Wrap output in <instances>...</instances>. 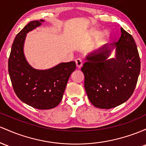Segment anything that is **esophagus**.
Here are the masks:
<instances>
[{
  "mask_svg": "<svg viewBox=\"0 0 146 146\" xmlns=\"http://www.w3.org/2000/svg\"><path fill=\"white\" fill-rule=\"evenodd\" d=\"M75 62H76V66H77L78 68H81L82 67V65L83 64V60L81 59V58H77V59H76L75 60Z\"/></svg>",
  "mask_w": 146,
  "mask_h": 146,
  "instance_id": "obj_1",
  "label": "esophagus"
}]
</instances>
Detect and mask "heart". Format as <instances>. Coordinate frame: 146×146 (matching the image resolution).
<instances>
[{"label":"heart","instance_id":"obj_1","mask_svg":"<svg viewBox=\"0 0 146 146\" xmlns=\"http://www.w3.org/2000/svg\"><path fill=\"white\" fill-rule=\"evenodd\" d=\"M93 34H94V35H99V32H97V31H96V32H94V33H93Z\"/></svg>","mask_w":146,"mask_h":146}]
</instances>
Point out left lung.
<instances>
[{
  "label": "left lung",
  "instance_id": "left-lung-1",
  "mask_svg": "<svg viewBox=\"0 0 146 146\" xmlns=\"http://www.w3.org/2000/svg\"><path fill=\"white\" fill-rule=\"evenodd\" d=\"M116 47V58L107 59L110 50L104 46L102 51L87 58L81 68L84 86L93 106L110 109L125 102L133 94L141 69L140 57L132 35L121 28Z\"/></svg>",
  "mask_w": 146,
  "mask_h": 146
}]
</instances>
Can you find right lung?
Wrapping results in <instances>:
<instances>
[{
    "label": "right lung",
    "instance_id": "right-lung-1",
    "mask_svg": "<svg viewBox=\"0 0 146 146\" xmlns=\"http://www.w3.org/2000/svg\"><path fill=\"white\" fill-rule=\"evenodd\" d=\"M43 21H31L16 35L8 60V72L14 92L21 101L34 108L49 110L60 104L70 74L76 65L71 61L49 70H38L27 63L23 54L26 34Z\"/></svg>",
    "mask_w": 146,
    "mask_h": 146
}]
</instances>
